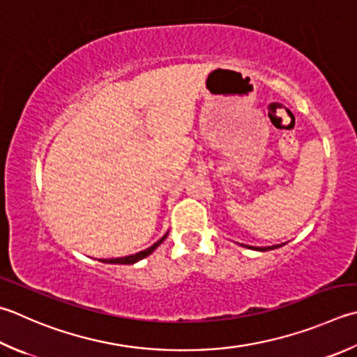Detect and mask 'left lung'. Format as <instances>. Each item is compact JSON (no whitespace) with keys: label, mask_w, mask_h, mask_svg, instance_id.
I'll use <instances>...</instances> for the list:
<instances>
[{"label":"left lung","mask_w":357,"mask_h":357,"mask_svg":"<svg viewBox=\"0 0 357 357\" xmlns=\"http://www.w3.org/2000/svg\"><path fill=\"white\" fill-rule=\"evenodd\" d=\"M246 248H249V249H254V250H261V252H266V250H272V249H277V248H280L277 244V246H268V248H255V246H246Z\"/></svg>","instance_id":"1"}]
</instances>
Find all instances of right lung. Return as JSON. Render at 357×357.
Masks as SVG:
<instances>
[{
    "label": "right lung",
    "instance_id": "right-lung-1",
    "mask_svg": "<svg viewBox=\"0 0 357 357\" xmlns=\"http://www.w3.org/2000/svg\"><path fill=\"white\" fill-rule=\"evenodd\" d=\"M165 238H167V234H165L159 241H156L155 244H153V246H150L149 249H145V250H141V252H137V254H135V255L121 257V258H109V260H102V263H111V264H132V263H136V261H139V260H142V258H145V257H149V255L153 252V250H155V249L159 246V244L162 243Z\"/></svg>",
    "mask_w": 357,
    "mask_h": 357
}]
</instances>
